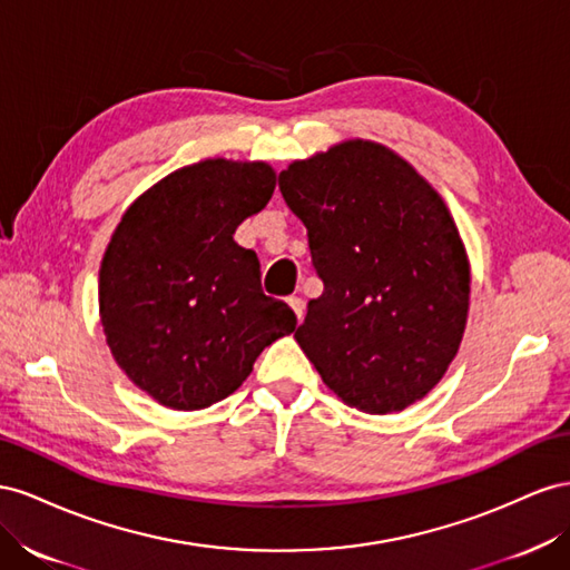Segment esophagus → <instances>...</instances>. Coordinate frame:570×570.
<instances>
[{
	"label": "esophagus",
	"mask_w": 570,
	"mask_h": 570,
	"mask_svg": "<svg viewBox=\"0 0 570 570\" xmlns=\"http://www.w3.org/2000/svg\"><path fill=\"white\" fill-rule=\"evenodd\" d=\"M288 305H291V311L296 313V317L301 322L303 315H305V301L301 296H288Z\"/></svg>",
	"instance_id": "obj_1"
}]
</instances>
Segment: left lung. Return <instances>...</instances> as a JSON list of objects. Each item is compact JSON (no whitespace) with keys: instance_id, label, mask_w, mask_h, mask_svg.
I'll return each mask as SVG.
<instances>
[{"instance_id":"obj_1","label":"left lung","mask_w":570,"mask_h":570,"mask_svg":"<svg viewBox=\"0 0 570 570\" xmlns=\"http://www.w3.org/2000/svg\"><path fill=\"white\" fill-rule=\"evenodd\" d=\"M279 190L324 282L294 334L322 382L372 415L425 399L459 353L470 305L468 253L442 195L363 138L291 161Z\"/></svg>"}]
</instances>
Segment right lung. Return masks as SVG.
Returning <instances> with one entry per match:
<instances>
[{
	"mask_svg": "<svg viewBox=\"0 0 570 570\" xmlns=\"http://www.w3.org/2000/svg\"><path fill=\"white\" fill-rule=\"evenodd\" d=\"M274 186L267 161H195L136 198L109 238L97 291L107 346L171 411L234 394L257 355L296 330L294 311L263 294L257 255L234 240Z\"/></svg>",
	"mask_w": 570,
	"mask_h": 570,
	"instance_id": "1",
	"label": "right lung"
}]
</instances>
